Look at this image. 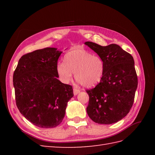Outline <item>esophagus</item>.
Here are the masks:
<instances>
[{"instance_id":"obj_1","label":"esophagus","mask_w":155,"mask_h":155,"mask_svg":"<svg viewBox=\"0 0 155 155\" xmlns=\"http://www.w3.org/2000/svg\"><path fill=\"white\" fill-rule=\"evenodd\" d=\"M73 92H74V95H77V94H78V93H80V90L78 89L77 88L74 87V88H73Z\"/></svg>"}]
</instances>
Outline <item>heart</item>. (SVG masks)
<instances>
[{"instance_id":"1","label":"heart","mask_w":155,"mask_h":155,"mask_svg":"<svg viewBox=\"0 0 155 155\" xmlns=\"http://www.w3.org/2000/svg\"><path fill=\"white\" fill-rule=\"evenodd\" d=\"M64 62H59L57 71L60 80L68 83L74 74L75 79L84 87L90 88L101 81L104 74V62L97 55L84 49H75L66 54Z\"/></svg>"}]
</instances>
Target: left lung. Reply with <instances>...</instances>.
Instances as JSON below:
<instances>
[{
    "label": "left lung",
    "instance_id": "1",
    "mask_svg": "<svg viewBox=\"0 0 155 155\" xmlns=\"http://www.w3.org/2000/svg\"><path fill=\"white\" fill-rule=\"evenodd\" d=\"M84 44L97 53L104 67L100 83L86 91L89 96L87 114L98 124L115 123L127 116L133 104L138 85L133 57L115 44Z\"/></svg>",
    "mask_w": 155,
    "mask_h": 155
}]
</instances>
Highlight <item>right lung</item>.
Listing matches in <instances>:
<instances>
[{"instance_id":"right-lung-1","label":"right lung","mask_w":155,"mask_h":155,"mask_svg":"<svg viewBox=\"0 0 155 155\" xmlns=\"http://www.w3.org/2000/svg\"><path fill=\"white\" fill-rule=\"evenodd\" d=\"M62 52L47 47L23 55L13 74L16 104L23 116L40 128L60 124L67 103L74 96L71 85L57 78Z\"/></svg>"}]
</instances>
